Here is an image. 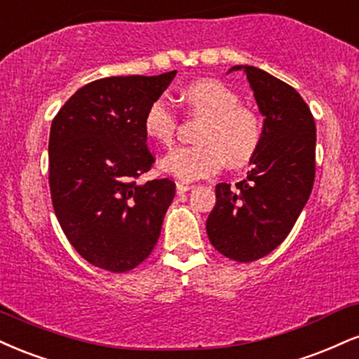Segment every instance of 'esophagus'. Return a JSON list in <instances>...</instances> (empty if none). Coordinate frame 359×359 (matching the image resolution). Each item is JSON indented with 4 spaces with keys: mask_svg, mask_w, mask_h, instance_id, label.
I'll return each instance as SVG.
<instances>
[{
    "mask_svg": "<svg viewBox=\"0 0 359 359\" xmlns=\"http://www.w3.org/2000/svg\"><path fill=\"white\" fill-rule=\"evenodd\" d=\"M193 187L191 184H187V183H176V189H178V193L181 195V193H187V191H189V189H191Z\"/></svg>",
    "mask_w": 359,
    "mask_h": 359,
    "instance_id": "esophagus-1",
    "label": "esophagus"
}]
</instances>
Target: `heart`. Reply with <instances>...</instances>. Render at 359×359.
Returning a JSON list of instances; mask_svg holds the SVG:
<instances>
[{
    "instance_id": "1",
    "label": "heart",
    "mask_w": 359,
    "mask_h": 359,
    "mask_svg": "<svg viewBox=\"0 0 359 359\" xmlns=\"http://www.w3.org/2000/svg\"><path fill=\"white\" fill-rule=\"evenodd\" d=\"M181 100L193 116L201 117L195 141L164 156L161 170L180 181L208 178L222 168H242L262 146L264 128L259 114L238 104V95L213 79L193 80L181 88ZM178 119L164 100H154L142 117V130L149 141L170 146Z\"/></svg>"
}]
</instances>
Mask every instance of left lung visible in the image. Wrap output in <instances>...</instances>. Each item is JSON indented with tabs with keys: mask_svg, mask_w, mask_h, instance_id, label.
<instances>
[{
	"mask_svg": "<svg viewBox=\"0 0 359 359\" xmlns=\"http://www.w3.org/2000/svg\"><path fill=\"white\" fill-rule=\"evenodd\" d=\"M243 70L264 116V139L247 178L218 183L206 233L222 255L254 262L284 242L309 200L316 176V124L294 87L252 65Z\"/></svg>",
	"mask_w": 359,
	"mask_h": 359,
	"instance_id": "obj_1",
	"label": "left lung"
}]
</instances>
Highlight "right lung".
I'll use <instances>...</instances> for the list:
<instances>
[{"instance_id":"1","label":"right lung","mask_w":359,"mask_h":359,"mask_svg":"<svg viewBox=\"0 0 359 359\" xmlns=\"http://www.w3.org/2000/svg\"><path fill=\"white\" fill-rule=\"evenodd\" d=\"M175 75L94 80L52 122L48 181L55 215L72 247L104 271H133L149 257L175 198L171 180L136 181L154 163L142 117Z\"/></svg>"}]
</instances>
